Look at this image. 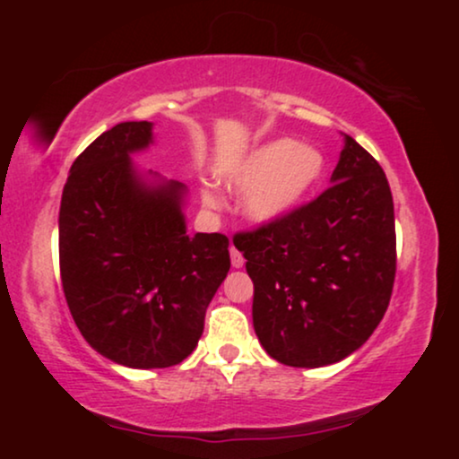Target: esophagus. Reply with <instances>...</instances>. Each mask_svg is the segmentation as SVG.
Here are the masks:
<instances>
[{
    "mask_svg": "<svg viewBox=\"0 0 459 459\" xmlns=\"http://www.w3.org/2000/svg\"><path fill=\"white\" fill-rule=\"evenodd\" d=\"M230 263H233V267H237V270L244 267V256H241V252L235 246H230Z\"/></svg>",
    "mask_w": 459,
    "mask_h": 459,
    "instance_id": "obj_1",
    "label": "esophagus"
}]
</instances>
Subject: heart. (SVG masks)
<instances>
[{
  "label": "heart",
  "mask_w": 459,
  "mask_h": 459,
  "mask_svg": "<svg viewBox=\"0 0 459 459\" xmlns=\"http://www.w3.org/2000/svg\"><path fill=\"white\" fill-rule=\"evenodd\" d=\"M325 172L324 152L315 146L298 144L291 138H278L256 146L229 170L222 183L244 192L241 209L256 224H270L299 207ZM207 207H213L212 192H203Z\"/></svg>",
  "instance_id": "1"
}]
</instances>
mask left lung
<instances>
[{"mask_svg": "<svg viewBox=\"0 0 459 459\" xmlns=\"http://www.w3.org/2000/svg\"><path fill=\"white\" fill-rule=\"evenodd\" d=\"M330 181L308 204L233 239L255 282L256 336L289 367L354 354L391 302L397 241L382 166L345 135Z\"/></svg>", "mask_w": 459, "mask_h": 459, "instance_id": "obj_1", "label": "left lung"}]
</instances>
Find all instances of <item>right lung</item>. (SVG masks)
Here are the masks:
<instances>
[{
    "label": "right lung",
    "mask_w": 459,
    "mask_h": 459,
    "mask_svg": "<svg viewBox=\"0 0 459 459\" xmlns=\"http://www.w3.org/2000/svg\"><path fill=\"white\" fill-rule=\"evenodd\" d=\"M152 123H120L73 161L60 203V276L73 319L116 365L183 362L230 270L229 237L187 235V189L142 175Z\"/></svg>",
    "instance_id": "obj_1"
}]
</instances>
